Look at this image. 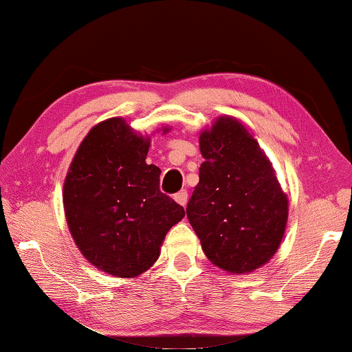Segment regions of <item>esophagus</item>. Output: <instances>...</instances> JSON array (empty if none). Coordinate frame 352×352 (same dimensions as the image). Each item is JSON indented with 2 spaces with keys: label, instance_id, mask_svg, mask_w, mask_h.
<instances>
[{
  "label": "esophagus",
  "instance_id": "obj_1",
  "mask_svg": "<svg viewBox=\"0 0 352 352\" xmlns=\"http://www.w3.org/2000/svg\"><path fill=\"white\" fill-rule=\"evenodd\" d=\"M175 201L177 202V204H181V206L186 207V206H187V201H188L187 190H181V192H177V193L175 195Z\"/></svg>",
  "mask_w": 352,
  "mask_h": 352
}]
</instances>
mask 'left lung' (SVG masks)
<instances>
[{"mask_svg":"<svg viewBox=\"0 0 352 352\" xmlns=\"http://www.w3.org/2000/svg\"><path fill=\"white\" fill-rule=\"evenodd\" d=\"M204 162L187 217L214 266L252 272L278 249L287 198L269 160L241 123L221 117L199 139Z\"/></svg>","mask_w":352,"mask_h":352,"instance_id":"left-lung-1","label":"left lung"}]
</instances>
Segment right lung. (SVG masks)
<instances>
[{
    "mask_svg": "<svg viewBox=\"0 0 352 352\" xmlns=\"http://www.w3.org/2000/svg\"><path fill=\"white\" fill-rule=\"evenodd\" d=\"M148 148L119 117L108 119L86 135L65 181L74 241L91 264L120 278L151 267L166 232L186 217L160 192V170L145 162Z\"/></svg>",
    "mask_w": 352,
    "mask_h": 352,
    "instance_id": "obj_1",
    "label": "right lung"
}]
</instances>
